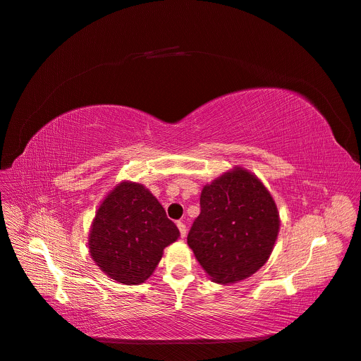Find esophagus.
<instances>
[{"instance_id": "esophagus-1", "label": "esophagus", "mask_w": 361, "mask_h": 361, "mask_svg": "<svg viewBox=\"0 0 361 361\" xmlns=\"http://www.w3.org/2000/svg\"><path fill=\"white\" fill-rule=\"evenodd\" d=\"M177 226H178V230H180V235H181V238H184V237H185V233H187V226H185V224H184L183 221H178V222H177Z\"/></svg>"}]
</instances>
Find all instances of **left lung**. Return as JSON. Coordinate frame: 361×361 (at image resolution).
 I'll list each match as a JSON object with an SVG mask.
<instances>
[{
  "label": "left lung",
  "mask_w": 361,
  "mask_h": 361,
  "mask_svg": "<svg viewBox=\"0 0 361 361\" xmlns=\"http://www.w3.org/2000/svg\"><path fill=\"white\" fill-rule=\"evenodd\" d=\"M278 231V209L267 187L234 168L203 187L187 243L215 282L233 283L267 263Z\"/></svg>",
  "instance_id": "8db88e82"
}]
</instances>
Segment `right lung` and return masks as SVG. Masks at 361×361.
<instances>
[{
	"label": "right lung",
	"instance_id": "obj_1",
	"mask_svg": "<svg viewBox=\"0 0 361 361\" xmlns=\"http://www.w3.org/2000/svg\"><path fill=\"white\" fill-rule=\"evenodd\" d=\"M180 235L145 185L124 181L97 211L89 234L92 259L112 279L137 286L154 274L162 252Z\"/></svg>",
	"mask_w": 361,
	"mask_h": 361
}]
</instances>
